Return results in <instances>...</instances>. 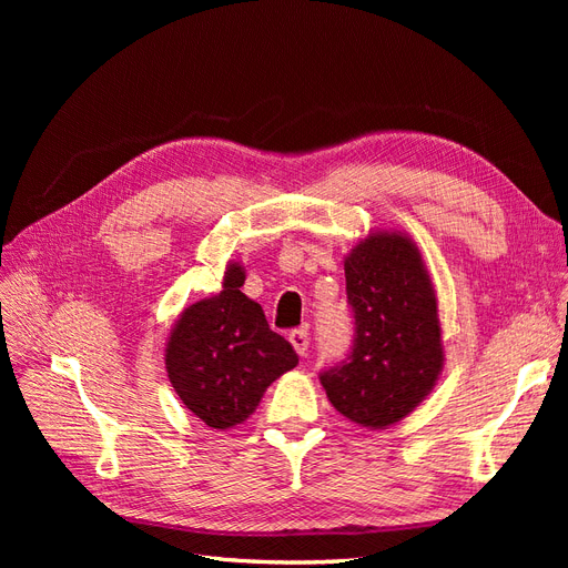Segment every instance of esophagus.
<instances>
[{"label":"esophagus","instance_id":"1","mask_svg":"<svg viewBox=\"0 0 568 568\" xmlns=\"http://www.w3.org/2000/svg\"><path fill=\"white\" fill-rule=\"evenodd\" d=\"M288 341L298 355H307V348H311V334H307V329H294L288 334Z\"/></svg>","mask_w":568,"mask_h":568}]
</instances>
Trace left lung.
<instances>
[{
	"label": "left lung",
	"instance_id": "obj_1",
	"mask_svg": "<svg viewBox=\"0 0 568 568\" xmlns=\"http://www.w3.org/2000/svg\"><path fill=\"white\" fill-rule=\"evenodd\" d=\"M353 343L320 372L326 398L355 424L384 428L415 409L443 367L436 294L400 234H372L346 257Z\"/></svg>",
	"mask_w": 568,
	"mask_h": 568
}]
</instances>
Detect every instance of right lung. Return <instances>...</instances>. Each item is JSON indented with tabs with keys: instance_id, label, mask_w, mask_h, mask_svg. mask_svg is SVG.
<instances>
[{
	"instance_id": "right-lung-1",
	"label": "right lung",
	"mask_w": 568,
	"mask_h": 568,
	"mask_svg": "<svg viewBox=\"0 0 568 568\" xmlns=\"http://www.w3.org/2000/svg\"><path fill=\"white\" fill-rule=\"evenodd\" d=\"M246 274L230 265L217 296L186 307L168 341L165 365L180 400L213 428L242 424L265 388L298 365L270 329L263 307L242 294Z\"/></svg>"
}]
</instances>
